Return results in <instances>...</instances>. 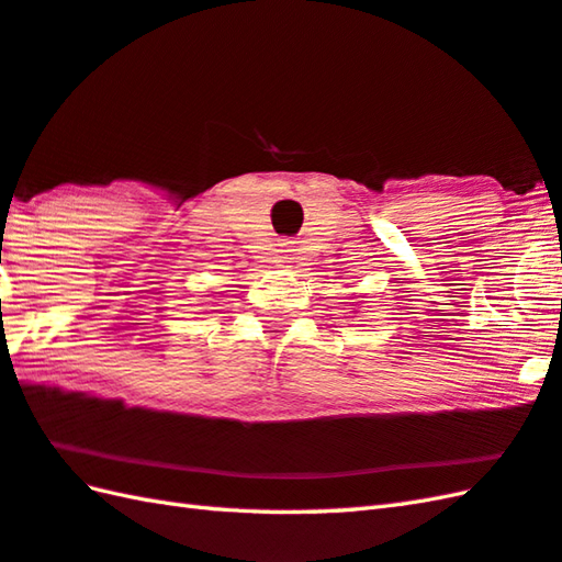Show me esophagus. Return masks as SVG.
<instances>
[{"label": "esophagus", "instance_id": "esophagus-1", "mask_svg": "<svg viewBox=\"0 0 562 562\" xmlns=\"http://www.w3.org/2000/svg\"><path fill=\"white\" fill-rule=\"evenodd\" d=\"M294 258V248L284 244L280 250H278V262H292Z\"/></svg>", "mask_w": 562, "mask_h": 562}]
</instances>
